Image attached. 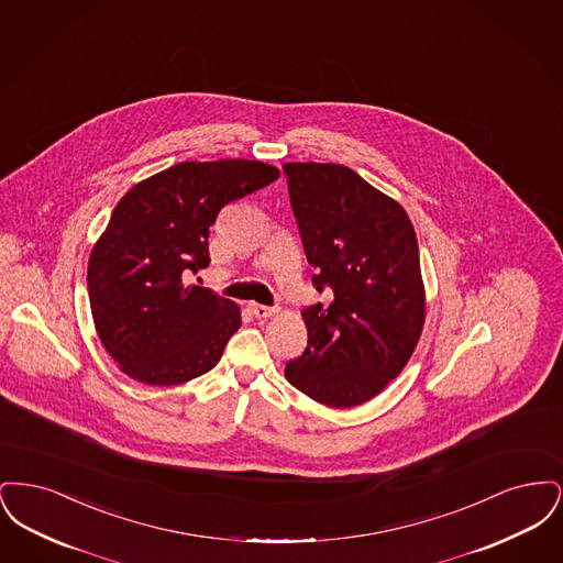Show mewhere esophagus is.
Listing matches in <instances>:
<instances>
[{
  "label": "esophagus",
  "instance_id": "1",
  "mask_svg": "<svg viewBox=\"0 0 563 563\" xmlns=\"http://www.w3.org/2000/svg\"><path fill=\"white\" fill-rule=\"evenodd\" d=\"M246 308L255 319H269V317L276 314V308H268V306H262V303H249Z\"/></svg>",
  "mask_w": 563,
  "mask_h": 563
}]
</instances>
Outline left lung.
Masks as SVG:
<instances>
[{
  "label": "left lung",
  "instance_id": "obj_1",
  "mask_svg": "<svg viewBox=\"0 0 563 563\" xmlns=\"http://www.w3.org/2000/svg\"><path fill=\"white\" fill-rule=\"evenodd\" d=\"M295 219L317 291L306 308L308 346L285 377L333 409L377 397L411 358L427 321L416 230L401 205L349 166L287 162Z\"/></svg>",
  "mask_w": 563,
  "mask_h": 563
}]
</instances>
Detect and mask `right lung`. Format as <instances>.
<instances>
[{"label":"right lung","instance_id":"1","mask_svg":"<svg viewBox=\"0 0 563 563\" xmlns=\"http://www.w3.org/2000/svg\"><path fill=\"white\" fill-rule=\"evenodd\" d=\"M278 177L260 161L179 162L120 198L90 251L88 297L97 335L122 374L177 386L219 363L241 308L181 276L209 266L217 213Z\"/></svg>","mask_w":563,"mask_h":563}]
</instances>
